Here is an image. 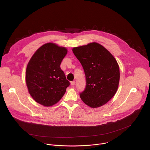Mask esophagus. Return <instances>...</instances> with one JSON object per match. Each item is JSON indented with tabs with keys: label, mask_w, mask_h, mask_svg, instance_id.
<instances>
[{
	"label": "esophagus",
	"mask_w": 150,
	"mask_h": 150,
	"mask_svg": "<svg viewBox=\"0 0 150 150\" xmlns=\"http://www.w3.org/2000/svg\"><path fill=\"white\" fill-rule=\"evenodd\" d=\"M75 84H76L75 81H71V86H74V85H75Z\"/></svg>",
	"instance_id": "34e87169"
}]
</instances>
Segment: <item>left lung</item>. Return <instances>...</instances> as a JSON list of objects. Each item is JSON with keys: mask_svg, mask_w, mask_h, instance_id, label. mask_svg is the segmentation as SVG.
<instances>
[{"mask_svg": "<svg viewBox=\"0 0 150 150\" xmlns=\"http://www.w3.org/2000/svg\"><path fill=\"white\" fill-rule=\"evenodd\" d=\"M73 52L82 65L86 78L81 100L92 108L100 107L115 94L120 81V69L114 57L97 43L74 47Z\"/></svg>", "mask_w": 150, "mask_h": 150, "instance_id": "obj_1", "label": "left lung"}]
</instances>
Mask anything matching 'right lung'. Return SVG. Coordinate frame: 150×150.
I'll return each mask as SVG.
<instances>
[{
	"label": "right lung",
	"mask_w": 150,
	"mask_h": 150,
	"mask_svg": "<svg viewBox=\"0 0 150 150\" xmlns=\"http://www.w3.org/2000/svg\"><path fill=\"white\" fill-rule=\"evenodd\" d=\"M67 52L64 47L47 43L35 52L27 65L26 83L29 92L44 106L59 102L70 85L60 67Z\"/></svg>",
	"instance_id": "add662e5"
}]
</instances>
